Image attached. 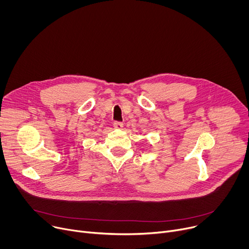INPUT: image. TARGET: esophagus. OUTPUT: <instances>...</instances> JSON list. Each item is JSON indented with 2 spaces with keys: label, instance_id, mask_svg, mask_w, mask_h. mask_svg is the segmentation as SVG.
Returning <instances> with one entry per match:
<instances>
[{
  "label": "esophagus",
  "instance_id": "34e87169",
  "mask_svg": "<svg viewBox=\"0 0 249 249\" xmlns=\"http://www.w3.org/2000/svg\"><path fill=\"white\" fill-rule=\"evenodd\" d=\"M113 126H114V128H116V129H122V128H123V123H122V122H119V121H116V122H114Z\"/></svg>",
  "mask_w": 249,
  "mask_h": 249
}]
</instances>
